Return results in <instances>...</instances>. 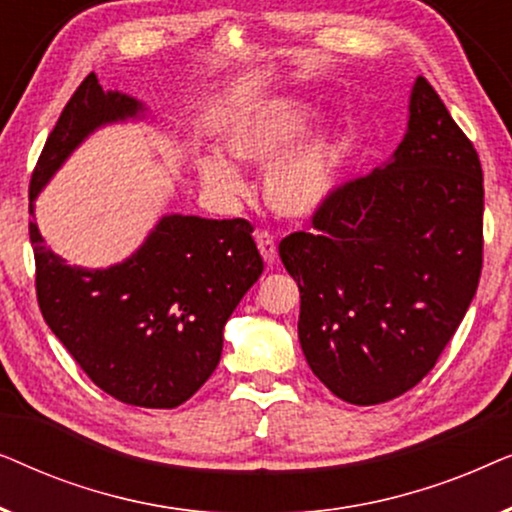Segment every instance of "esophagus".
Returning a JSON list of instances; mask_svg holds the SVG:
<instances>
[{"label": "esophagus", "mask_w": 512, "mask_h": 512, "mask_svg": "<svg viewBox=\"0 0 512 512\" xmlns=\"http://www.w3.org/2000/svg\"><path fill=\"white\" fill-rule=\"evenodd\" d=\"M256 244H258V251H261V256H263V261L270 265H275L277 263V244H275V237H272L268 230H258L256 233Z\"/></svg>", "instance_id": "34e87169"}]
</instances>
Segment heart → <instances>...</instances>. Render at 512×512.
Listing matches in <instances>:
<instances>
[{
  "label": "heart",
  "mask_w": 512,
  "mask_h": 512,
  "mask_svg": "<svg viewBox=\"0 0 512 512\" xmlns=\"http://www.w3.org/2000/svg\"><path fill=\"white\" fill-rule=\"evenodd\" d=\"M310 116V104L289 95L242 107L223 130L221 152L227 158L207 153L200 160L202 184L216 198L233 202L247 193V184L232 163L265 167V205L282 219H310L338 191L342 170V139L333 125L321 123L299 134Z\"/></svg>",
  "instance_id": "heart-1"
}]
</instances>
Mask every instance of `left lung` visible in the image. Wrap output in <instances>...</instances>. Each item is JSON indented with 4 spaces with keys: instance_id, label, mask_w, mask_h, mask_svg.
Segmentation results:
<instances>
[{
    "instance_id": "left-lung-1",
    "label": "left lung",
    "mask_w": 512,
    "mask_h": 512,
    "mask_svg": "<svg viewBox=\"0 0 512 512\" xmlns=\"http://www.w3.org/2000/svg\"><path fill=\"white\" fill-rule=\"evenodd\" d=\"M482 195L478 153L417 76L387 163L279 244L300 291V347L342 401L387 403L436 366L478 289Z\"/></svg>"
}]
</instances>
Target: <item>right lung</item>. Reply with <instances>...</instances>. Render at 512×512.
Here are the masks:
<instances>
[{"label":"right lung","instance_id":"add662e5","mask_svg":"<svg viewBox=\"0 0 512 512\" xmlns=\"http://www.w3.org/2000/svg\"><path fill=\"white\" fill-rule=\"evenodd\" d=\"M149 118V107L90 74L46 139L30 214L67 158L100 128ZM249 221L163 214L144 242L107 268L69 265L30 240L46 324L102 391L139 408H177L219 366L223 328L263 272Z\"/></svg>","mask_w":512,"mask_h":512}]
</instances>
